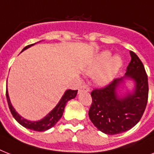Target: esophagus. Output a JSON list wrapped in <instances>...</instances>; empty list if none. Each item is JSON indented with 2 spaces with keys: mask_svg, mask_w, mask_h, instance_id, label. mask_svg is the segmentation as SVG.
<instances>
[{
  "mask_svg": "<svg viewBox=\"0 0 154 154\" xmlns=\"http://www.w3.org/2000/svg\"><path fill=\"white\" fill-rule=\"evenodd\" d=\"M82 91H89V87L86 84L82 85V86L80 87V89H79V90H78V92H79V93H81V92H82Z\"/></svg>",
  "mask_w": 154,
  "mask_h": 154,
  "instance_id": "34e87169",
  "label": "esophagus"
}]
</instances>
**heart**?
Instances as JSON below:
<instances>
[{
	"label": "heart",
	"mask_w": 154,
	"mask_h": 154,
	"mask_svg": "<svg viewBox=\"0 0 154 154\" xmlns=\"http://www.w3.org/2000/svg\"><path fill=\"white\" fill-rule=\"evenodd\" d=\"M110 53L109 52H105L103 53L98 59V61L97 63L96 66L90 70L91 73L97 72L100 69H101L105 65V69L101 71L97 77V81L100 85H105L112 81V79L114 77L122 65V60L120 57L116 56L110 59ZM110 61L109 62L108 60Z\"/></svg>",
	"instance_id": "obj_1"
}]
</instances>
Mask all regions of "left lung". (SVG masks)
I'll use <instances>...</instances> for the list:
<instances>
[{"instance_id":"1","label":"left lung","mask_w":154,"mask_h":154,"mask_svg":"<svg viewBox=\"0 0 154 154\" xmlns=\"http://www.w3.org/2000/svg\"><path fill=\"white\" fill-rule=\"evenodd\" d=\"M129 53L131 60L124 77L132 78L135 82L134 93L118 97L116 89L123 82V77L112 80L106 86L91 92L89 118L100 131L109 135L122 134L136 125L148 101V76L145 67L136 53L133 51Z\"/></svg>"}]
</instances>
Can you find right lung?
I'll return each instance as SVG.
<instances>
[{"instance_id":"right-lung-1","label":"right lung","mask_w":154,"mask_h":154,"mask_svg":"<svg viewBox=\"0 0 154 154\" xmlns=\"http://www.w3.org/2000/svg\"><path fill=\"white\" fill-rule=\"evenodd\" d=\"M34 44L29 45L25 46L23 49L22 51H24L25 49H28V48H29L30 46H32ZM77 90H71V89L67 90L64 94V95H63V97L60 99V101L58 102L57 106L52 110L51 112H49L46 117H45L43 119H42L41 121H37V122H30V121L25 120V118L20 117V115L16 112L15 109H13V105H12V104L10 102L7 89H6V98H7V101H8V107H9V109H10L11 113H12L13 117L15 118L16 121L19 124H20L22 126L25 127V128H27V129H31V130L42 132L48 130V129L55 125L56 123L60 120V117H62L64 109H65V105H66L67 101H69V100H71L72 98H75L76 96H77Z\"/></svg>"}]
</instances>
